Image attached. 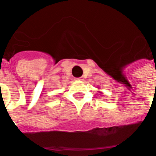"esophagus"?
Wrapping results in <instances>:
<instances>
[{
	"label": "esophagus",
	"mask_w": 156,
	"mask_h": 156,
	"mask_svg": "<svg viewBox=\"0 0 156 156\" xmlns=\"http://www.w3.org/2000/svg\"><path fill=\"white\" fill-rule=\"evenodd\" d=\"M76 80H78V81H83L84 80V77L83 76H82V77H80V78H75Z\"/></svg>",
	"instance_id": "1"
}]
</instances>
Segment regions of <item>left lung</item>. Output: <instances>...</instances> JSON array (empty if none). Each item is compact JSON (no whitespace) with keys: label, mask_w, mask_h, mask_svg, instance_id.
Returning a JSON list of instances; mask_svg holds the SVG:
<instances>
[{"label":"left lung","mask_w":156,"mask_h":156,"mask_svg":"<svg viewBox=\"0 0 156 156\" xmlns=\"http://www.w3.org/2000/svg\"><path fill=\"white\" fill-rule=\"evenodd\" d=\"M98 89H99V88H98ZM99 93H100V94H102V92H99Z\"/></svg>","instance_id":"obj_1"}]
</instances>
